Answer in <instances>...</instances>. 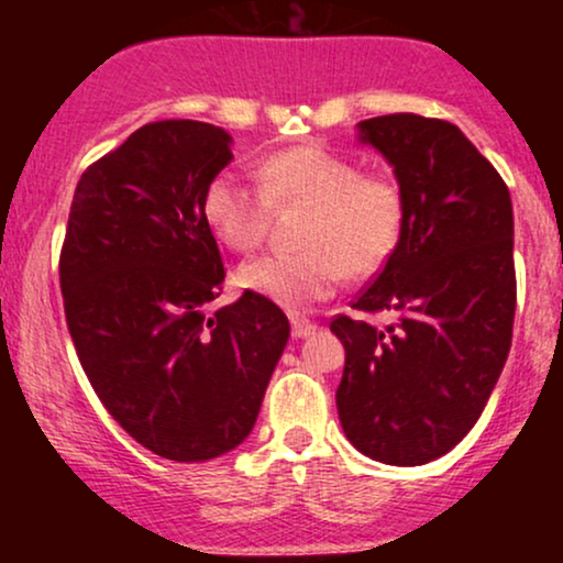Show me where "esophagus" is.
Instances as JSON below:
<instances>
[{
    "label": "esophagus",
    "instance_id": "esophagus-1",
    "mask_svg": "<svg viewBox=\"0 0 563 563\" xmlns=\"http://www.w3.org/2000/svg\"><path fill=\"white\" fill-rule=\"evenodd\" d=\"M290 328H294L296 339H307V335H312L314 331H318V325H314L312 320L303 318V314H290Z\"/></svg>",
    "mask_w": 563,
    "mask_h": 563
}]
</instances>
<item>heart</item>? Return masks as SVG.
Here are the masks:
<instances>
[{"label":"heart","instance_id":"obj_1","mask_svg":"<svg viewBox=\"0 0 563 563\" xmlns=\"http://www.w3.org/2000/svg\"><path fill=\"white\" fill-rule=\"evenodd\" d=\"M307 206L299 251H273L238 269L243 288L283 307L328 299L346 269L365 275L389 260L405 222V190L386 174H363L357 161L322 145L273 153L262 185L219 172L203 192V217L224 245L251 251L264 241L273 206Z\"/></svg>","mask_w":563,"mask_h":563}]
</instances>
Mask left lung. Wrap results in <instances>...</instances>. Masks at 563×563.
Wrapping results in <instances>:
<instances>
[{"label": "left lung", "mask_w": 563, "mask_h": 563, "mask_svg": "<svg viewBox=\"0 0 563 563\" xmlns=\"http://www.w3.org/2000/svg\"><path fill=\"white\" fill-rule=\"evenodd\" d=\"M360 132L394 166L405 222L352 309L399 320L386 331L349 314L331 320L346 349L335 407L363 455L421 466L474 429L506 365L514 209L495 166L450 121L389 113L360 121Z\"/></svg>", "instance_id": "1"}]
</instances>
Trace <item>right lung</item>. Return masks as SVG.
Here are the masks:
<instances>
[{"label":"right lung","instance_id":"1","mask_svg":"<svg viewBox=\"0 0 563 563\" xmlns=\"http://www.w3.org/2000/svg\"><path fill=\"white\" fill-rule=\"evenodd\" d=\"M232 161L230 134L153 121L76 185L60 288L89 384L129 437L198 463L254 429L290 325L267 296L222 294L224 264L203 217L206 185Z\"/></svg>","mask_w":563,"mask_h":563}]
</instances>
